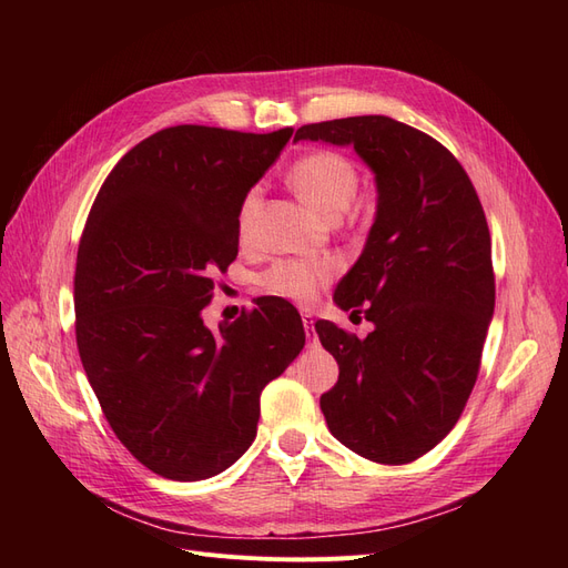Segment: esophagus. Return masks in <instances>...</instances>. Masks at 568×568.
Returning a JSON list of instances; mask_svg holds the SVG:
<instances>
[{"mask_svg": "<svg viewBox=\"0 0 568 568\" xmlns=\"http://www.w3.org/2000/svg\"><path fill=\"white\" fill-rule=\"evenodd\" d=\"M303 326H305V336L311 343H317V334H315V320L311 313H303Z\"/></svg>", "mask_w": 568, "mask_h": 568, "instance_id": "1", "label": "esophagus"}]
</instances>
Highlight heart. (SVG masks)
Here are the masks:
<instances>
[{
    "instance_id": "b5f03b06",
    "label": "heart",
    "mask_w": 568,
    "mask_h": 568,
    "mask_svg": "<svg viewBox=\"0 0 568 568\" xmlns=\"http://www.w3.org/2000/svg\"><path fill=\"white\" fill-rule=\"evenodd\" d=\"M288 182L317 215L324 220H338L351 209L357 194L359 173L355 163L343 156V153L317 149L305 153V156L291 165ZM255 201L257 192L253 189V192L246 194L242 213H239V230H242V234L248 230ZM334 272L336 265L332 261H296V257H286V261L274 263L263 274L261 282L274 296L296 303H311L320 294V288L334 277Z\"/></svg>"
}]
</instances>
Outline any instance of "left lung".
I'll list each match as a JSON object with an SVG mask.
<instances>
[{
  "instance_id": "left-lung-1",
  "label": "left lung",
  "mask_w": 568,
  "mask_h": 568,
  "mask_svg": "<svg viewBox=\"0 0 568 568\" xmlns=\"http://www.w3.org/2000/svg\"><path fill=\"white\" fill-rule=\"evenodd\" d=\"M301 140L353 146L376 184L365 248L334 291L374 329L357 338L315 324L338 363L320 407L359 457L407 464L450 434L476 384L495 307L486 215L453 153L398 120H326L298 128Z\"/></svg>"
}]
</instances>
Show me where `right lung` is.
I'll list each match as a JSON object with an SVG mask.
<instances>
[{
  "mask_svg": "<svg viewBox=\"0 0 568 568\" xmlns=\"http://www.w3.org/2000/svg\"><path fill=\"white\" fill-rule=\"evenodd\" d=\"M294 130L165 128L101 184L75 263V338L118 440L173 480L211 478L257 432L261 393L305 346L301 315L265 296L203 324L213 274L239 253V213Z\"/></svg>",
  "mask_w": 568,
  "mask_h": 568,
  "instance_id": "add662e5",
  "label": "right lung"
}]
</instances>
